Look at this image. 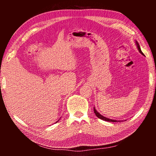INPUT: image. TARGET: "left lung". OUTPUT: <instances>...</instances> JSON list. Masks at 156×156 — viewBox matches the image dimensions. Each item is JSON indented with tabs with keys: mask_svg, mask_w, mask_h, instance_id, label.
Segmentation results:
<instances>
[{
	"mask_svg": "<svg viewBox=\"0 0 156 156\" xmlns=\"http://www.w3.org/2000/svg\"><path fill=\"white\" fill-rule=\"evenodd\" d=\"M136 46H137V48H138V51H140V54H142V55H143V56H144V54L143 53H142V51H141V49H140V45H139V44H138V41H136ZM94 113H95V114H96V115L97 116L98 118H100V119H101V120H105V121H107V122H121V120H113V119H109V118H106V117H105V116H103V115H102L101 114H100V113H98L97 112V110L96 109V108L95 107H94Z\"/></svg>",
	"mask_w": 156,
	"mask_h": 156,
	"instance_id": "8db88e82",
	"label": "left lung"
}]
</instances>
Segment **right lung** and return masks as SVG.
I'll return each mask as SVG.
<instances>
[{
  "mask_svg": "<svg viewBox=\"0 0 156 156\" xmlns=\"http://www.w3.org/2000/svg\"><path fill=\"white\" fill-rule=\"evenodd\" d=\"M58 121H59V120H58ZM58 121H57V122H58Z\"/></svg>",
  "mask_w": 156,
  "mask_h": 156,
  "instance_id": "1",
  "label": "right lung"
}]
</instances>
